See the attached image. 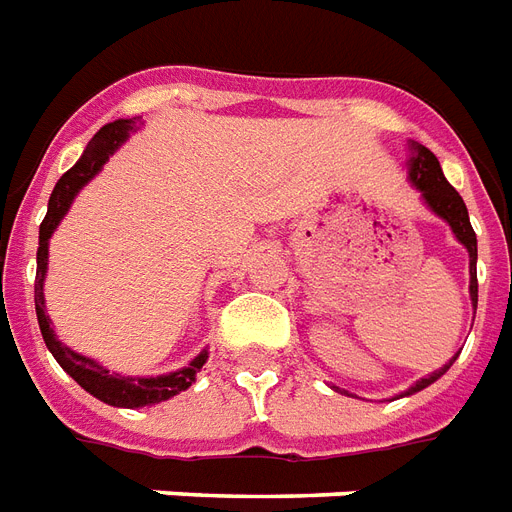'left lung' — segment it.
<instances>
[{
	"label": "left lung",
	"instance_id": "1",
	"mask_svg": "<svg viewBox=\"0 0 512 512\" xmlns=\"http://www.w3.org/2000/svg\"><path fill=\"white\" fill-rule=\"evenodd\" d=\"M408 150H411V158H408V179H411V185L416 187L421 193V201L427 204L429 212H435L443 222H448V228L456 236V241L467 249V255H470V300H473V308H478V271H475V265H478V239H475V230L470 225V214H467V206H464L462 195L456 193L454 187L448 185V179L443 177V169H440L438 158L432 155V152L419 142L408 144ZM459 354H454V360ZM454 360H448V365H443L435 373H429L427 378H421L413 386H408L405 392H400L397 397H408L416 395L421 389H427L429 384H435L443 373H446Z\"/></svg>",
	"mask_w": 512,
	"mask_h": 512
}]
</instances>
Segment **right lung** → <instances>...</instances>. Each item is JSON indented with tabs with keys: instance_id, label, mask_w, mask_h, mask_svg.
Masks as SVG:
<instances>
[{
	"instance_id": "right-lung-1",
	"label": "right lung",
	"mask_w": 512,
	"mask_h": 512,
	"mask_svg": "<svg viewBox=\"0 0 512 512\" xmlns=\"http://www.w3.org/2000/svg\"><path fill=\"white\" fill-rule=\"evenodd\" d=\"M136 117H128V120H115V123H107L93 134V139L88 142V147L80 155V161L74 163L72 169L66 171L64 177L58 179L56 187H53V195L48 201V214L39 225V249H37V282H34V306H37V322L39 330H42V338H45V346L50 349V354L56 357V362L69 373V376L83 386L85 392H91L96 400L107 405H115V408H144V405L163 403V400H171L179 392H185L195 384V373L204 368V362L209 360V351H201L195 360H190V365L174 370V373H163V376H120V373H112L101 362L85 357V354H77L74 349H69L66 343L58 341L56 330L50 325L48 308H45V276H48V247L53 230L58 228V222L64 220L69 206H72L74 195L80 193L88 182H91L96 174L101 171V166L109 161V155L126 142L128 136L134 134Z\"/></svg>"
}]
</instances>
